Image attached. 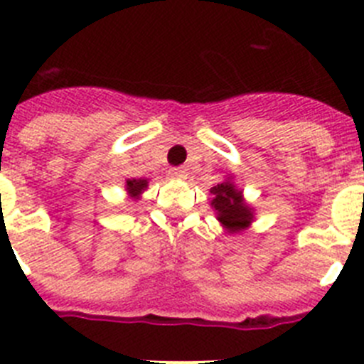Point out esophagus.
Segmentation results:
<instances>
[{
	"mask_svg": "<svg viewBox=\"0 0 364 364\" xmlns=\"http://www.w3.org/2000/svg\"><path fill=\"white\" fill-rule=\"evenodd\" d=\"M171 176L176 179H186L188 172H186L185 166H174V168H171Z\"/></svg>",
	"mask_w": 364,
	"mask_h": 364,
	"instance_id": "1",
	"label": "esophagus"
}]
</instances>
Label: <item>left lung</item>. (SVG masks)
<instances>
[{"label":"left lung","instance_id":"1","mask_svg":"<svg viewBox=\"0 0 364 364\" xmlns=\"http://www.w3.org/2000/svg\"><path fill=\"white\" fill-rule=\"evenodd\" d=\"M213 199L212 206L217 210L219 220L224 224V228H228L230 233H237L240 230L247 228L253 219V213L242 203V196L239 190L230 181H224L210 188Z\"/></svg>","mask_w":364,"mask_h":364}]
</instances>
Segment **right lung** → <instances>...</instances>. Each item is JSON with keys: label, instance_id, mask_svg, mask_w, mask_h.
Here are the masks:
<instances>
[{"label": "right lung", "instance_id": "right-lung-1", "mask_svg": "<svg viewBox=\"0 0 364 364\" xmlns=\"http://www.w3.org/2000/svg\"><path fill=\"white\" fill-rule=\"evenodd\" d=\"M145 188H147V179H129L127 181V192L132 198H138Z\"/></svg>", "mask_w": 364, "mask_h": 364}]
</instances>
